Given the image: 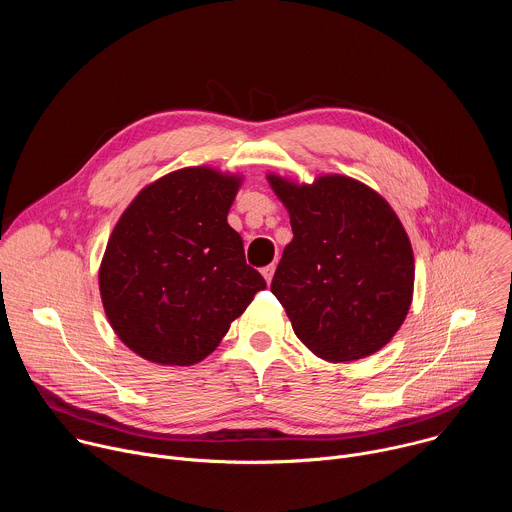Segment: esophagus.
I'll list each match as a JSON object with an SVG mask.
<instances>
[{
	"mask_svg": "<svg viewBox=\"0 0 512 512\" xmlns=\"http://www.w3.org/2000/svg\"><path fill=\"white\" fill-rule=\"evenodd\" d=\"M261 273H263L265 281H267V283H271V279H273V273H275V263H271V265L263 267V269H261Z\"/></svg>",
	"mask_w": 512,
	"mask_h": 512,
	"instance_id": "esophagus-1",
	"label": "esophagus"
}]
</instances>
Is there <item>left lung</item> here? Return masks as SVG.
<instances>
[{
    "label": "left lung",
    "mask_w": 512,
    "mask_h": 512,
    "mask_svg": "<svg viewBox=\"0 0 512 512\" xmlns=\"http://www.w3.org/2000/svg\"><path fill=\"white\" fill-rule=\"evenodd\" d=\"M289 210L271 294L296 336L320 358L348 362L383 348L413 296V251L393 208L371 188L324 176L296 186L269 176Z\"/></svg>",
    "instance_id": "1"
}]
</instances>
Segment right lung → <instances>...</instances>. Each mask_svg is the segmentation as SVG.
I'll return each instance as SVG.
<instances>
[{
  "label": "right lung",
  "instance_id": "add662e5",
  "mask_svg": "<svg viewBox=\"0 0 512 512\" xmlns=\"http://www.w3.org/2000/svg\"><path fill=\"white\" fill-rule=\"evenodd\" d=\"M239 178L184 168L121 214L99 271L105 314L139 356L188 367L208 356L265 289L227 214Z\"/></svg>",
  "mask_w": 512,
  "mask_h": 512
}]
</instances>
